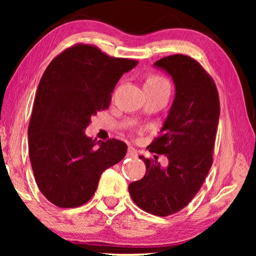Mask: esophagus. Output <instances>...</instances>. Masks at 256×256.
I'll return each mask as SVG.
<instances>
[{"mask_svg": "<svg viewBox=\"0 0 256 256\" xmlns=\"http://www.w3.org/2000/svg\"><path fill=\"white\" fill-rule=\"evenodd\" d=\"M127 156L128 157H136L138 156V152H136V149L132 148V146H129L128 152H127Z\"/></svg>", "mask_w": 256, "mask_h": 256, "instance_id": "esophagus-1", "label": "esophagus"}]
</instances>
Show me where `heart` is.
<instances>
[{
  "mask_svg": "<svg viewBox=\"0 0 256 256\" xmlns=\"http://www.w3.org/2000/svg\"><path fill=\"white\" fill-rule=\"evenodd\" d=\"M162 86H169L170 84L168 80L162 76L158 74H149L148 78L146 80L144 87H162Z\"/></svg>",
  "mask_w": 256,
  "mask_h": 256,
  "instance_id": "obj_1",
  "label": "heart"
}]
</instances>
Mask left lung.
<instances>
[{
	"instance_id": "left-lung-1",
	"label": "left lung",
	"mask_w": 256,
	"mask_h": 256,
	"mask_svg": "<svg viewBox=\"0 0 256 256\" xmlns=\"http://www.w3.org/2000/svg\"><path fill=\"white\" fill-rule=\"evenodd\" d=\"M155 66L172 76L176 96L160 135L146 148L166 156L170 164L162 170L156 155L140 156L146 172L129 184V194L143 211L166 216L188 205L211 169L220 102L214 80L196 59L168 56Z\"/></svg>"
}]
</instances>
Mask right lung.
<instances>
[{"label":"right lung","mask_w":256,"mask_h":256,"mask_svg":"<svg viewBox=\"0 0 256 256\" xmlns=\"http://www.w3.org/2000/svg\"><path fill=\"white\" fill-rule=\"evenodd\" d=\"M138 62L78 43L45 70L28 129L29 156L38 188L58 208L88 202L101 174L126 156L124 142H96L84 132L96 112L107 110L118 79Z\"/></svg>","instance_id":"1"}]
</instances>
